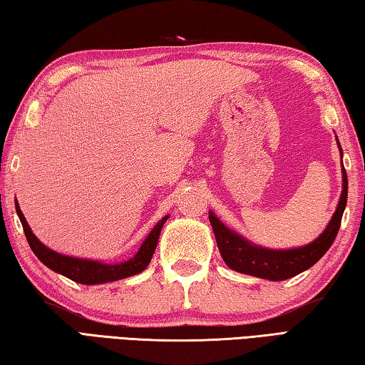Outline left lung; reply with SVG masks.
Wrapping results in <instances>:
<instances>
[{"label":"left lung","mask_w":365,"mask_h":365,"mask_svg":"<svg viewBox=\"0 0 365 365\" xmlns=\"http://www.w3.org/2000/svg\"><path fill=\"white\" fill-rule=\"evenodd\" d=\"M336 145H339L340 156L343 158L339 138H336ZM341 174V195L339 204H336L335 214L330 218L326 230L313 242L302 247L268 249L258 246V244H254L247 237L227 227L214 212L209 210V222L212 225V230H214L217 246L223 262L237 273L262 277V279L268 281L289 279V277H294L313 267L332 246L340 230L341 217L348 200V177L346 170L343 168V161Z\"/></svg>","instance_id":"8db88e82"}]
</instances>
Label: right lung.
<instances>
[{
  "label": "right lung",
  "instance_id": "add662e5",
  "mask_svg": "<svg viewBox=\"0 0 365 365\" xmlns=\"http://www.w3.org/2000/svg\"><path fill=\"white\" fill-rule=\"evenodd\" d=\"M16 210H17L19 218H21L26 241H29L33 254L39 258V262H43L46 267L52 271H56V273L68 277V279L75 282L86 284V286L119 281V279H124V277L142 273V271L150 264L151 257L155 254L158 240H160L163 225L169 218V215H164L161 220L155 225V228L150 231L147 237H145V241L142 242V246L138 249L137 254L132 255L129 260H124L119 263H105L101 260H91V258H78V257L65 255V254H61V252H56L49 249L48 246H44V244L35 236V233H33L31 228L29 227V223H26V218L22 214L21 205H19L17 200H16Z\"/></svg>",
  "mask_w": 365,
  "mask_h": 365
}]
</instances>
